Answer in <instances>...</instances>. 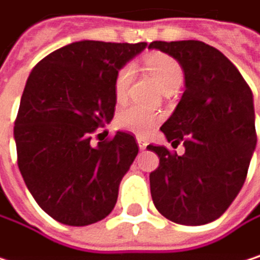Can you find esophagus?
<instances>
[{"instance_id":"1","label":"esophagus","mask_w":260,"mask_h":260,"mask_svg":"<svg viewBox=\"0 0 260 260\" xmlns=\"http://www.w3.org/2000/svg\"><path fill=\"white\" fill-rule=\"evenodd\" d=\"M136 141H138V145L141 150H145L147 148V139L142 138V136H136Z\"/></svg>"}]
</instances>
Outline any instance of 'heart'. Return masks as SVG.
Instances as JSON below:
<instances>
[{
    "mask_svg": "<svg viewBox=\"0 0 260 260\" xmlns=\"http://www.w3.org/2000/svg\"><path fill=\"white\" fill-rule=\"evenodd\" d=\"M147 71L151 74V77L159 83L162 90L180 86L182 83V68L179 63L165 54H154L145 60ZM135 69L132 65L122 66L115 77L113 81V92L115 98L118 101H124L128 95L132 81H133ZM160 121V115L156 112H150L145 109H141L138 106H128L124 107L116 118V124L127 132L136 133V135H147L151 132V128Z\"/></svg>",
    "mask_w": 260,
    "mask_h": 260,
    "instance_id": "heart-1",
    "label": "heart"
}]
</instances>
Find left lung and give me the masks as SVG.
<instances>
[{"label": "left lung", "instance_id": "obj_1", "mask_svg": "<svg viewBox=\"0 0 260 260\" xmlns=\"http://www.w3.org/2000/svg\"><path fill=\"white\" fill-rule=\"evenodd\" d=\"M148 48L180 63L186 87L160 127L168 142H183L185 154L147 147L160 160L150 174L153 203L173 222H212L239 194L256 148L251 89L236 66L204 42L156 41Z\"/></svg>", "mask_w": 260, "mask_h": 260}]
</instances>
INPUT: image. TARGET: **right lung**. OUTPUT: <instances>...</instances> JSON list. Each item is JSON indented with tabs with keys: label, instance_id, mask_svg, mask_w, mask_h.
Instances as JSON below:
<instances>
[{
	"label": "right lung",
	"instance_id": "1",
	"mask_svg": "<svg viewBox=\"0 0 260 260\" xmlns=\"http://www.w3.org/2000/svg\"><path fill=\"white\" fill-rule=\"evenodd\" d=\"M145 48V42H72L27 78L13 128L18 167L36 203L62 224H93L116 204L139 151L136 139L116 132L92 145L90 135L113 118L116 72Z\"/></svg>",
	"mask_w": 260,
	"mask_h": 260
}]
</instances>
